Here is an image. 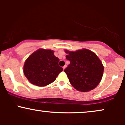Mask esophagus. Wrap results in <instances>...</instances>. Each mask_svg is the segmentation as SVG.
Instances as JSON below:
<instances>
[{"label":"esophagus","instance_id":"esophagus-1","mask_svg":"<svg viewBox=\"0 0 125 125\" xmlns=\"http://www.w3.org/2000/svg\"><path fill=\"white\" fill-rule=\"evenodd\" d=\"M66 67V66H63V70H64V69H65Z\"/></svg>","mask_w":125,"mask_h":125}]
</instances>
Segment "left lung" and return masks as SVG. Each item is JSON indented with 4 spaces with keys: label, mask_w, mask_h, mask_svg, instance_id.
Here are the masks:
<instances>
[{
    "label": "left lung",
    "mask_w": 125,
    "mask_h": 125,
    "mask_svg": "<svg viewBox=\"0 0 125 125\" xmlns=\"http://www.w3.org/2000/svg\"><path fill=\"white\" fill-rule=\"evenodd\" d=\"M66 59L70 61L64 72L74 89L81 92H89L99 84L104 74V67L97 56L86 49L69 51Z\"/></svg>",
    "instance_id": "left-lung-1"
}]
</instances>
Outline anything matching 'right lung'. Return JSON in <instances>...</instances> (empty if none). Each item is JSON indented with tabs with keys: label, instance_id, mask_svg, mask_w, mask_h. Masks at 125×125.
<instances>
[{
	"label": "right lung",
	"instance_id": "obj_1",
	"mask_svg": "<svg viewBox=\"0 0 125 125\" xmlns=\"http://www.w3.org/2000/svg\"><path fill=\"white\" fill-rule=\"evenodd\" d=\"M59 59L51 49H39L26 60L23 66L24 74L31 84L45 86L53 82L63 71L59 66Z\"/></svg>",
	"mask_w": 125,
	"mask_h": 125
}]
</instances>
